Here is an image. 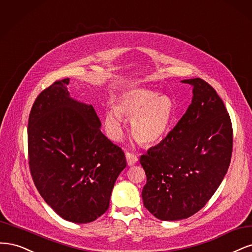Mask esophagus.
Segmentation results:
<instances>
[{
	"label": "esophagus",
	"instance_id": "1",
	"mask_svg": "<svg viewBox=\"0 0 252 252\" xmlns=\"http://www.w3.org/2000/svg\"><path fill=\"white\" fill-rule=\"evenodd\" d=\"M126 163L128 166H132V165L136 164L138 161V157L135 155V154L128 153V152L126 154Z\"/></svg>",
	"mask_w": 252,
	"mask_h": 252
}]
</instances>
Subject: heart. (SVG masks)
Returning a JSON list of instances; mask_svg holds the SVG:
<instances>
[{"instance_id":"obj_1","label":"heart","mask_w":252,"mask_h":252,"mask_svg":"<svg viewBox=\"0 0 252 252\" xmlns=\"http://www.w3.org/2000/svg\"><path fill=\"white\" fill-rule=\"evenodd\" d=\"M120 117L132 120L131 131L138 142L153 145L169 133L175 121V105L166 95L134 88L121 95L114 104V111L104 114V126L113 139H119L123 134Z\"/></svg>"}]
</instances>
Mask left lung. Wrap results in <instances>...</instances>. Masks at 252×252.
Instances as JSON below:
<instances>
[{"instance_id":"8db88e82","label":"left lung","mask_w":252,"mask_h":252,"mask_svg":"<svg viewBox=\"0 0 252 252\" xmlns=\"http://www.w3.org/2000/svg\"><path fill=\"white\" fill-rule=\"evenodd\" d=\"M192 100L176 126L140 157L147 175L143 204L162 221L186 219L204 207L229 167L232 126L215 89L205 80H182Z\"/></svg>"}]
</instances>
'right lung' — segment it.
Masks as SVG:
<instances>
[{
    "label": "right lung",
    "mask_w": 252,
    "mask_h": 252,
    "mask_svg": "<svg viewBox=\"0 0 252 252\" xmlns=\"http://www.w3.org/2000/svg\"><path fill=\"white\" fill-rule=\"evenodd\" d=\"M69 78L36 97L28 120L32 179L54 212L73 223H90L107 212L125 153L105 137L92 104L72 98Z\"/></svg>",
    "instance_id": "add662e5"
}]
</instances>
